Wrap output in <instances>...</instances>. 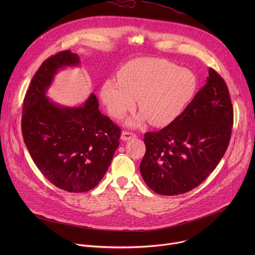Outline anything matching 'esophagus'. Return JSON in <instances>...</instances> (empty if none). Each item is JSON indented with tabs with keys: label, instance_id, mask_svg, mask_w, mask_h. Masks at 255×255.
Segmentation results:
<instances>
[{
	"label": "esophagus",
	"instance_id": "esophagus-1",
	"mask_svg": "<svg viewBox=\"0 0 255 255\" xmlns=\"http://www.w3.org/2000/svg\"><path fill=\"white\" fill-rule=\"evenodd\" d=\"M136 137V134L135 133H132V132H129V131H123L122 134H121V139L126 141V140H129L131 138H135Z\"/></svg>",
	"mask_w": 255,
	"mask_h": 255
}]
</instances>
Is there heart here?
Masks as SVG:
<instances>
[{
	"mask_svg": "<svg viewBox=\"0 0 255 255\" xmlns=\"http://www.w3.org/2000/svg\"><path fill=\"white\" fill-rule=\"evenodd\" d=\"M197 87V78L190 69L180 68L165 59L143 57L122 66L118 71V82L106 81L101 98L108 112L116 119L132 111L139 99L142 114L129 123L138 125L146 118L151 125L162 127L185 111Z\"/></svg>",
	"mask_w": 255,
	"mask_h": 255,
	"instance_id": "obj_1",
	"label": "heart"
}]
</instances>
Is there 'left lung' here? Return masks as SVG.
<instances>
[{
  "label": "left lung",
  "instance_id": "8db88e82",
  "mask_svg": "<svg viewBox=\"0 0 255 255\" xmlns=\"http://www.w3.org/2000/svg\"><path fill=\"white\" fill-rule=\"evenodd\" d=\"M207 84L185 111L158 132L144 134L140 172L156 194L175 196L197 188L225 154L233 106L225 81L209 68Z\"/></svg>",
  "mask_w": 255,
  "mask_h": 255
}]
</instances>
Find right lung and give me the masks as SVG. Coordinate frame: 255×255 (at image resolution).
<instances>
[{"instance_id": "add662e5", "label": "right lung", "mask_w": 255, "mask_h": 255, "mask_svg": "<svg viewBox=\"0 0 255 255\" xmlns=\"http://www.w3.org/2000/svg\"><path fill=\"white\" fill-rule=\"evenodd\" d=\"M80 64L64 50L48 57L36 71L23 102L22 135L41 173L55 187L85 193L107 172L119 146L121 129L99 110L91 94L80 107H61L45 96L58 69Z\"/></svg>"}]
</instances>
